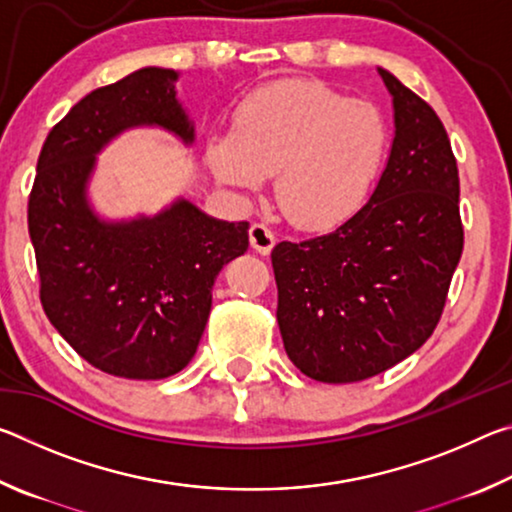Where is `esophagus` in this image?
<instances>
[{
	"mask_svg": "<svg viewBox=\"0 0 512 512\" xmlns=\"http://www.w3.org/2000/svg\"><path fill=\"white\" fill-rule=\"evenodd\" d=\"M250 246H253L257 253L268 255L275 246V232L268 228L266 223H253L250 225Z\"/></svg>",
	"mask_w": 512,
	"mask_h": 512,
	"instance_id": "esophagus-1",
	"label": "esophagus"
}]
</instances>
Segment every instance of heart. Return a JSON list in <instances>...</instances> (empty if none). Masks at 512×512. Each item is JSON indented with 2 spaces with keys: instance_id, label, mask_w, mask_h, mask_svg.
I'll return each mask as SVG.
<instances>
[{
  "instance_id": "b5f03b06",
  "label": "heart",
  "mask_w": 512,
  "mask_h": 512,
  "mask_svg": "<svg viewBox=\"0 0 512 512\" xmlns=\"http://www.w3.org/2000/svg\"><path fill=\"white\" fill-rule=\"evenodd\" d=\"M388 144L391 128L375 103L318 81H284L244 99L232 133L207 142V162L237 189H257L275 173V201L287 219L327 228L366 201Z\"/></svg>"
}]
</instances>
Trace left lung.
Here are the masks:
<instances>
[{"label":"left lung","instance_id":"8db88e82","mask_svg":"<svg viewBox=\"0 0 512 512\" xmlns=\"http://www.w3.org/2000/svg\"><path fill=\"white\" fill-rule=\"evenodd\" d=\"M379 74L395 137L370 201L327 235L280 241L271 253L284 350L325 384L375 377L418 350L443 316L463 253L443 121L391 72Z\"/></svg>","mask_w":512,"mask_h":512}]
</instances>
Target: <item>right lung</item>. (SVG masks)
<instances>
[{
	"label": "right lung",
	"mask_w": 512,
	"mask_h": 512,
	"mask_svg": "<svg viewBox=\"0 0 512 512\" xmlns=\"http://www.w3.org/2000/svg\"><path fill=\"white\" fill-rule=\"evenodd\" d=\"M178 72L144 67L83 97L51 128L29 196L40 302L58 334L108 375L164 379L192 361L221 268L244 255L248 223L189 201L155 216L101 221L85 187L97 155L133 126L194 142L176 99Z\"/></svg>",
	"instance_id": "add662e5"
}]
</instances>
